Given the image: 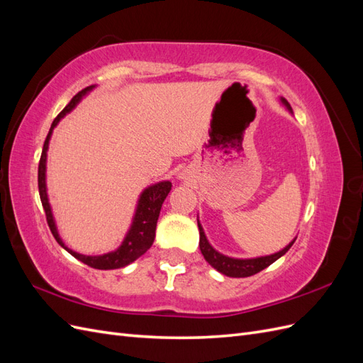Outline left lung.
Masks as SVG:
<instances>
[{
	"label": "left lung",
	"instance_id": "1",
	"mask_svg": "<svg viewBox=\"0 0 363 363\" xmlns=\"http://www.w3.org/2000/svg\"><path fill=\"white\" fill-rule=\"evenodd\" d=\"M280 101L292 113L291 104L284 100V98H280ZM196 223H199V228H200V250L203 252L204 259L208 262V265H212L216 271L224 274V276H227V277L255 276V274L260 272L262 269L268 268L271 263L280 259L283 255H286L288 250L294 245L295 239H296L295 238L292 242H289V245H286L279 252H274V255H269V256H262V257H256V259H235V257H228V256L221 255V252H218L211 244H208V240L204 235V230H203L199 219H196Z\"/></svg>",
	"mask_w": 363,
	"mask_h": 363
}]
</instances>
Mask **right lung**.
<instances>
[{
    "mask_svg": "<svg viewBox=\"0 0 363 363\" xmlns=\"http://www.w3.org/2000/svg\"><path fill=\"white\" fill-rule=\"evenodd\" d=\"M95 86L84 87L83 91L77 94L72 100L68 103V106L63 108V111L56 116V119L52 121L51 128L47 135L45 142H43V150H42V156L39 160V169H38V186H39V195H40V201L43 206V211H45L47 215V223L50 225V230L52 236L56 238L60 247L67 250L69 255H72L75 259H79L80 262L86 263L87 267L95 268V269H116V268H124L130 265L131 262H135L138 257H140L144 252L152 245L155 242V236H156V225H157V219L162 204L167 199L172 184L171 182H159L156 184H151L148 188L140 194L136 212L133 216V223L130 225V230L127 232L123 244H121L115 251L107 252V255L101 256H84L80 255V252H75L69 250L67 245L63 244V240L59 236L56 223H54V216L51 212V206L48 203V194H47V183H45V169H47V151H48V144L52 135V130L59 124V121L69 113L72 108L80 103L82 98L94 89Z\"/></svg>",
    "mask_w": 363,
    "mask_h": 363,
    "instance_id": "right-lung-1",
    "label": "right lung"
}]
</instances>
